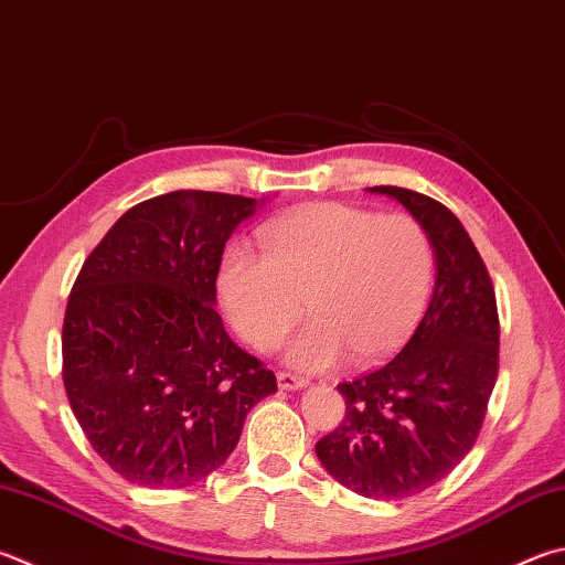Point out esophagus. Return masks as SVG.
Returning a JSON list of instances; mask_svg holds the SVG:
<instances>
[{"instance_id": "obj_1", "label": "esophagus", "mask_w": 565, "mask_h": 565, "mask_svg": "<svg viewBox=\"0 0 565 565\" xmlns=\"http://www.w3.org/2000/svg\"><path fill=\"white\" fill-rule=\"evenodd\" d=\"M276 383H279L281 390H303L306 385H309L306 377L291 375V373H276Z\"/></svg>"}]
</instances>
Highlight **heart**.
<instances>
[{
    "label": "heart",
    "mask_w": 565,
    "mask_h": 565,
    "mask_svg": "<svg viewBox=\"0 0 565 565\" xmlns=\"http://www.w3.org/2000/svg\"><path fill=\"white\" fill-rule=\"evenodd\" d=\"M427 232L407 214L318 202L262 227V252L234 239L220 259V299L244 341L269 348L301 313L284 361L326 371L373 363L403 345L433 289Z\"/></svg>",
    "instance_id": "1"
}]
</instances>
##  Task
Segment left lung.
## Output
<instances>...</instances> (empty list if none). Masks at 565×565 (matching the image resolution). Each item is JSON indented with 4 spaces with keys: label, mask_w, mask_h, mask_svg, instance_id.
I'll return each instance as SVG.
<instances>
[{
    "label": "left lung",
    "mask_w": 565,
    "mask_h": 565,
    "mask_svg": "<svg viewBox=\"0 0 565 565\" xmlns=\"http://www.w3.org/2000/svg\"><path fill=\"white\" fill-rule=\"evenodd\" d=\"M413 214L435 252V291L387 365L341 383L345 417L316 457L345 489L405 499L435 487L475 445L499 375L497 296L484 262L445 204L405 188H367Z\"/></svg>",
    "instance_id": "left-lung-1"
}]
</instances>
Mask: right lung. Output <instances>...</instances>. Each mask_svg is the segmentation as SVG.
<instances>
[{"label": "right lung", "mask_w": 565, "mask_h": 565, "mask_svg": "<svg viewBox=\"0 0 565 565\" xmlns=\"http://www.w3.org/2000/svg\"><path fill=\"white\" fill-rule=\"evenodd\" d=\"M266 200L178 190L130 207L71 289L61 353L71 409L130 484L180 489L212 475L276 377L224 331V244Z\"/></svg>", "instance_id": "obj_1"}]
</instances>
